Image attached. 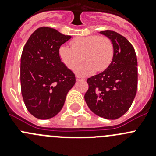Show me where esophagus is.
<instances>
[{
	"label": "esophagus",
	"mask_w": 156,
	"mask_h": 156,
	"mask_svg": "<svg viewBox=\"0 0 156 156\" xmlns=\"http://www.w3.org/2000/svg\"><path fill=\"white\" fill-rule=\"evenodd\" d=\"M76 80L77 81H80V80H81V81H82V80H84V78L79 76V75H76Z\"/></svg>",
	"instance_id": "1"
}]
</instances>
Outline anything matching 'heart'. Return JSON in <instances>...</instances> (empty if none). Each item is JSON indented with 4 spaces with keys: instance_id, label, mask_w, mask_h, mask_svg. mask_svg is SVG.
Wrapping results in <instances>:
<instances>
[{
    "instance_id": "1",
    "label": "heart",
    "mask_w": 156,
    "mask_h": 156,
    "mask_svg": "<svg viewBox=\"0 0 156 156\" xmlns=\"http://www.w3.org/2000/svg\"><path fill=\"white\" fill-rule=\"evenodd\" d=\"M71 48L62 45L58 50L61 62L69 69H74L83 56L86 62L75 69L77 74L87 76L97 71L103 72L109 66L114 56V45L111 39L100 35L80 36L70 41Z\"/></svg>"
}]
</instances>
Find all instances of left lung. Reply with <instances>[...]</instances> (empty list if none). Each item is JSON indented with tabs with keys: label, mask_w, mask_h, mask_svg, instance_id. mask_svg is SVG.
I'll list each match as a JSON object with an SVG mask.
<instances>
[{
	"label": "left lung",
	"mask_w": 156,
	"mask_h": 156,
	"mask_svg": "<svg viewBox=\"0 0 156 156\" xmlns=\"http://www.w3.org/2000/svg\"><path fill=\"white\" fill-rule=\"evenodd\" d=\"M100 33L111 39L114 56L109 66L87 78L84 100L90 109L100 117L117 119L130 108L137 89V59L133 47L116 31Z\"/></svg>",
	"instance_id": "obj_1"
}]
</instances>
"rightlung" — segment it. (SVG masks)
<instances>
[{"label":"right lung","mask_w":156,"mask_h":156,"mask_svg":"<svg viewBox=\"0 0 156 156\" xmlns=\"http://www.w3.org/2000/svg\"><path fill=\"white\" fill-rule=\"evenodd\" d=\"M72 37L50 27L36 29L21 56V92L28 111L39 119L54 117L62 109L75 75L59 59V47Z\"/></svg>","instance_id":"add662e5"}]
</instances>
